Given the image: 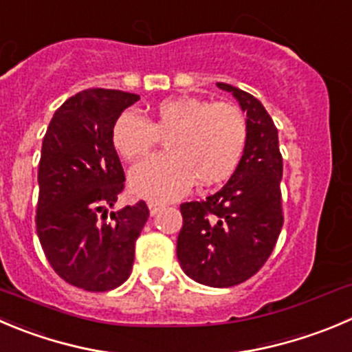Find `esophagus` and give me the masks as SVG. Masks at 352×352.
<instances>
[{"mask_svg":"<svg viewBox=\"0 0 352 352\" xmlns=\"http://www.w3.org/2000/svg\"><path fill=\"white\" fill-rule=\"evenodd\" d=\"M162 204H159V202H148V209H150V214H152V216H155L157 212H160V209H162Z\"/></svg>","mask_w":352,"mask_h":352,"instance_id":"1","label":"esophagus"}]
</instances>
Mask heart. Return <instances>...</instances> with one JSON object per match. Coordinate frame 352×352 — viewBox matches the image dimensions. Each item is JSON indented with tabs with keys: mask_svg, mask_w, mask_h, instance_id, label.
<instances>
[{
	"mask_svg": "<svg viewBox=\"0 0 352 352\" xmlns=\"http://www.w3.org/2000/svg\"><path fill=\"white\" fill-rule=\"evenodd\" d=\"M159 136H167V153L152 157L129 174L136 195L173 200L192 186H210L233 174L247 143V122L232 103L182 96L153 107L152 120L124 110L112 126L117 152L136 162L152 152Z\"/></svg>",
	"mask_w": 352,
	"mask_h": 352,
	"instance_id": "heart-1",
	"label": "heart"
}]
</instances>
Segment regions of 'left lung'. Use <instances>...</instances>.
<instances>
[{"label":"left lung","instance_id":"obj_1","mask_svg":"<svg viewBox=\"0 0 352 352\" xmlns=\"http://www.w3.org/2000/svg\"><path fill=\"white\" fill-rule=\"evenodd\" d=\"M217 88L232 93L247 113L245 150L219 192L200 202L182 204L176 254L190 278L226 289L256 274L278 240L283 160L278 129L263 103L226 82H217Z\"/></svg>","mask_w":352,"mask_h":352}]
</instances>
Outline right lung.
<instances>
[{"instance_id": "add662e5", "label": "right lung", "mask_w": 352, "mask_h": 352, "mask_svg": "<svg viewBox=\"0 0 352 352\" xmlns=\"http://www.w3.org/2000/svg\"><path fill=\"white\" fill-rule=\"evenodd\" d=\"M138 100L119 89H85L53 113L43 138L36 232L55 273L88 292L129 278L148 219L143 200L110 210L126 182L112 126Z\"/></svg>"}]
</instances>
